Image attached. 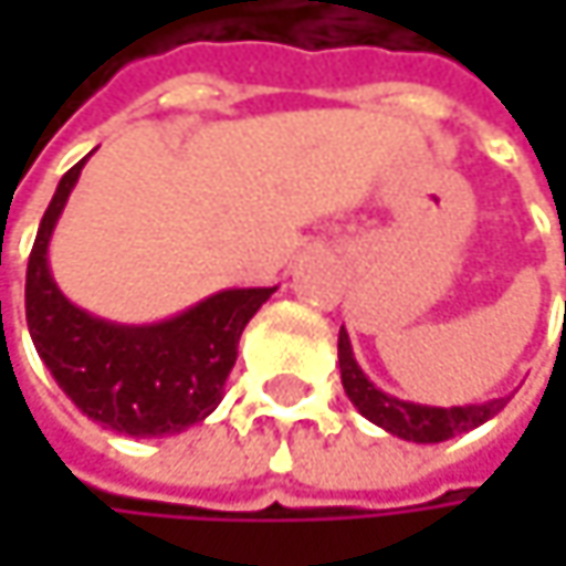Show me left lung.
I'll use <instances>...</instances> for the list:
<instances>
[{"label": "left lung", "instance_id": "obj_1", "mask_svg": "<svg viewBox=\"0 0 566 566\" xmlns=\"http://www.w3.org/2000/svg\"><path fill=\"white\" fill-rule=\"evenodd\" d=\"M337 360H340L344 394L350 396V402L360 409V416H367L374 426L387 429L390 436H399L406 442H446L459 432H469V429L489 422L511 399V396H499L489 402H465V406H422V402H409L394 394H384L360 370L344 327L337 337Z\"/></svg>", "mask_w": 566, "mask_h": 566}]
</instances>
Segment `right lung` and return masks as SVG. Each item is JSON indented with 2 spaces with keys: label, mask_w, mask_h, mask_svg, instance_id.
<instances>
[{
  "label": "right lung",
  "mask_w": 566,
  "mask_h": 566,
  "mask_svg": "<svg viewBox=\"0 0 566 566\" xmlns=\"http://www.w3.org/2000/svg\"><path fill=\"white\" fill-rule=\"evenodd\" d=\"M87 157L61 176L29 255V334L57 387L87 419L137 439L172 436L219 406L239 337L275 287L216 291L157 324H117L71 304L52 279L49 242Z\"/></svg>",
  "instance_id": "right-lung-1"
}]
</instances>
